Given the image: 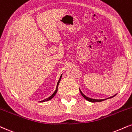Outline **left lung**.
I'll return each instance as SVG.
<instances>
[{
  "label": "left lung",
  "mask_w": 132,
  "mask_h": 132,
  "mask_svg": "<svg viewBox=\"0 0 132 132\" xmlns=\"http://www.w3.org/2000/svg\"><path fill=\"white\" fill-rule=\"evenodd\" d=\"M79 90H80V93H81V95H82V96H83V97H84V98H85V100H87V101H90V102H92V103H95V102H101V101H104V100H106V99H103V100H96V99H92V98H90L87 97V96H85V95H84V93H82V92L81 91H80V89H79ZM114 96H116V95H114V96H111V97H110L109 98H112V97H114Z\"/></svg>",
  "instance_id": "1"
}]
</instances>
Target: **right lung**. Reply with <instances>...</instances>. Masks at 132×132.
I'll return each mask as SVG.
<instances>
[{
    "label": "right lung",
    "instance_id": "1",
    "mask_svg": "<svg viewBox=\"0 0 132 132\" xmlns=\"http://www.w3.org/2000/svg\"><path fill=\"white\" fill-rule=\"evenodd\" d=\"M61 76H61V77H60V79H59V80H58V83H57V86H56V90H55V92H54V93H53V94H52V95H51V96H50V97H48V98H46V99L44 100L41 101L40 102H45V101H47L50 100L51 99H52V98H53L54 97V96H55V95H56V93H57V91H58V85H59V83H60V80H61Z\"/></svg>",
    "mask_w": 132,
    "mask_h": 132
}]
</instances>
